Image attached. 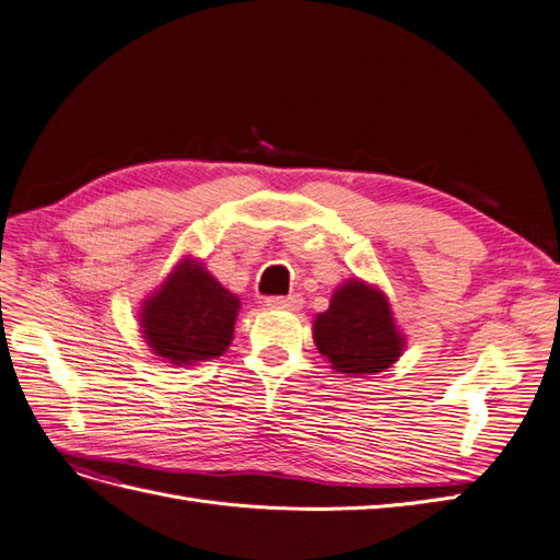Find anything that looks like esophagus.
I'll use <instances>...</instances> for the list:
<instances>
[{"label":"esophagus","instance_id":"34e87169","mask_svg":"<svg viewBox=\"0 0 560 560\" xmlns=\"http://www.w3.org/2000/svg\"><path fill=\"white\" fill-rule=\"evenodd\" d=\"M301 294H290V296H268L266 306L276 308V311H299L301 308Z\"/></svg>","mask_w":560,"mask_h":560}]
</instances>
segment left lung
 Here are the masks:
<instances>
[{
    "mask_svg": "<svg viewBox=\"0 0 560 560\" xmlns=\"http://www.w3.org/2000/svg\"><path fill=\"white\" fill-rule=\"evenodd\" d=\"M313 336L329 364L350 376L378 374L397 362L404 346L387 299L360 280L334 292L329 311L315 319Z\"/></svg>",
    "mask_w": 560,
    "mask_h": 560,
    "instance_id": "1",
    "label": "left lung"
}]
</instances>
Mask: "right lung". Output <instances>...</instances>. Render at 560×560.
Wrapping results in <instances>:
<instances>
[{"label": "right lung", "instance_id": "add662e5", "mask_svg": "<svg viewBox=\"0 0 560 560\" xmlns=\"http://www.w3.org/2000/svg\"><path fill=\"white\" fill-rule=\"evenodd\" d=\"M241 301L194 261L177 266L144 303L142 331L156 354L173 364L214 360L233 338Z\"/></svg>", "mask_w": 560, "mask_h": 560}]
</instances>
